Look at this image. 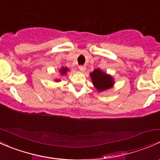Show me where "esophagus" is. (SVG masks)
<instances>
[{
	"label": "esophagus",
	"instance_id": "esophagus-1",
	"mask_svg": "<svg viewBox=\"0 0 160 160\" xmlns=\"http://www.w3.org/2000/svg\"><path fill=\"white\" fill-rule=\"evenodd\" d=\"M79 69H80V71L83 72V71H85V70H86V67L85 66H79Z\"/></svg>",
	"mask_w": 160,
	"mask_h": 160
}]
</instances>
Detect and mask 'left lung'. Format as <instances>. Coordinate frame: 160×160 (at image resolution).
I'll list each match as a JSON object with an SVG mask.
<instances>
[{
    "instance_id": "1",
    "label": "left lung",
    "mask_w": 160,
    "mask_h": 160,
    "mask_svg": "<svg viewBox=\"0 0 160 160\" xmlns=\"http://www.w3.org/2000/svg\"><path fill=\"white\" fill-rule=\"evenodd\" d=\"M92 83L98 92L111 89L114 87V80L110 74H108L101 69H95L90 73Z\"/></svg>"
}]
</instances>
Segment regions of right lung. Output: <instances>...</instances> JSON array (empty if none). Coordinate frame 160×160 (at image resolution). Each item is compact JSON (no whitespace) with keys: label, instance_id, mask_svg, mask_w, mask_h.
Instances as JSON below:
<instances>
[{"label":"right lung","instance_id":"obj_1","mask_svg":"<svg viewBox=\"0 0 160 160\" xmlns=\"http://www.w3.org/2000/svg\"><path fill=\"white\" fill-rule=\"evenodd\" d=\"M69 70H70V69L67 68V67H62L60 69H59V73H60L61 76H64L66 75V74L67 73V72H69ZM55 81L56 82H59L60 81V80L59 79H56L55 80Z\"/></svg>","mask_w":160,"mask_h":160}]
</instances>
